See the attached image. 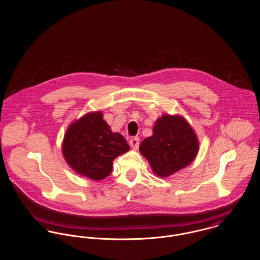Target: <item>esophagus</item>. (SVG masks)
I'll return each instance as SVG.
<instances>
[{"label": "esophagus", "mask_w": 260, "mask_h": 260, "mask_svg": "<svg viewBox=\"0 0 260 260\" xmlns=\"http://www.w3.org/2000/svg\"><path fill=\"white\" fill-rule=\"evenodd\" d=\"M129 145L133 148H138L140 146V138L139 137H134L129 140Z\"/></svg>", "instance_id": "34e87169"}]
</instances>
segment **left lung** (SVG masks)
Returning a JSON list of instances; mask_svg holds the SVG:
<instances>
[{
	"label": "left lung",
	"instance_id": "1",
	"mask_svg": "<svg viewBox=\"0 0 260 260\" xmlns=\"http://www.w3.org/2000/svg\"><path fill=\"white\" fill-rule=\"evenodd\" d=\"M140 151L148 160L153 172L165 178L195 159L199 141L182 116L163 115L154 123L153 135L140 143Z\"/></svg>",
	"mask_w": 260,
	"mask_h": 260
}]
</instances>
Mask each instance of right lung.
I'll return each instance as SVG.
<instances>
[{"label":"right lung","mask_w":260,"mask_h":260,"mask_svg":"<svg viewBox=\"0 0 260 260\" xmlns=\"http://www.w3.org/2000/svg\"><path fill=\"white\" fill-rule=\"evenodd\" d=\"M128 150L125 139L111 131L100 111L73 121L62 143V153L69 166L82 176L96 181L109 176L114 159Z\"/></svg>","instance_id":"right-lung-1"}]
</instances>
